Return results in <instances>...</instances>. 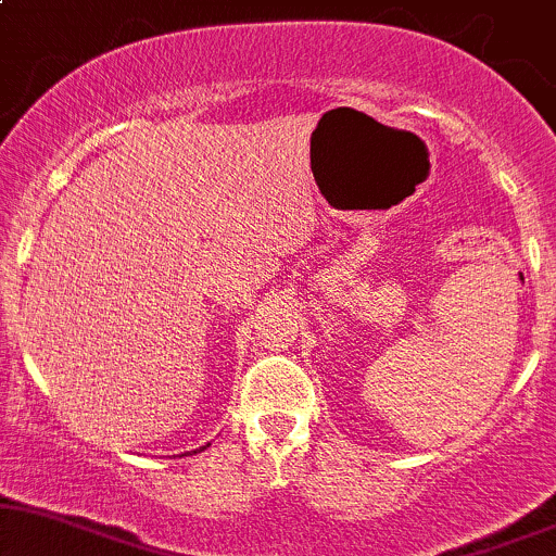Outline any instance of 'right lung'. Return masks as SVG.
Masks as SVG:
<instances>
[{"label":"right lung","instance_id":"add662e5","mask_svg":"<svg viewBox=\"0 0 556 556\" xmlns=\"http://www.w3.org/2000/svg\"><path fill=\"white\" fill-rule=\"evenodd\" d=\"M208 446V444H206ZM206 446H201V450H206ZM185 455H190V452H185Z\"/></svg>","mask_w":556,"mask_h":556}]
</instances>
